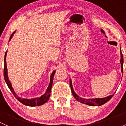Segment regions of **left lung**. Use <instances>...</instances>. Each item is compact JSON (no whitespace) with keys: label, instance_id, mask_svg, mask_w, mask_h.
Masks as SVG:
<instances>
[{"label":"left lung","instance_id":"left-lung-1","mask_svg":"<svg viewBox=\"0 0 126 126\" xmlns=\"http://www.w3.org/2000/svg\"><path fill=\"white\" fill-rule=\"evenodd\" d=\"M120 54H121V60H120V63H121V72H123V56L122 52H121V48H120ZM70 87H71V92L74 98L77 100L78 101H80V103L83 104H86L87 105H90V106H101V105H103V104L106 103L107 101H108L110 98L113 97V94L112 95H109L108 97H105V98H90V99H86V98H83L80 97L75 93L74 91L73 88L72 86V82L71 80L70 79Z\"/></svg>","mask_w":126,"mask_h":126}]
</instances>
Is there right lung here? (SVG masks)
<instances>
[{"instance_id":"right-lung-1","label":"right lung","mask_w":126,"mask_h":126,"mask_svg":"<svg viewBox=\"0 0 126 126\" xmlns=\"http://www.w3.org/2000/svg\"><path fill=\"white\" fill-rule=\"evenodd\" d=\"M16 33V31H14L12 35H11L10 38H9V41L11 40L12 37L14 35V33ZM6 53H7V51L5 53V58H4V71H3V75H4V79H5V82H6V84H7L10 90L12 92L14 95L15 96L16 98L20 102H21V103L23 104V105H26V106H40V105H43L45 103H46L47 101L49 100V97L50 96V93H51V88H52V86L53 84V79L54 75H55V71L56 70H54L52 72V74L50 76V83L48 85V86L47 87V89L46 91L45 94H43V95H41L40 97H37V98H31V99H26V98H23L21 97H18V95H17L16 93H15L14 89L12 87L11 83L10 81L8 79V70H7V66H6Z\"/></svg>"}]
</instances>
